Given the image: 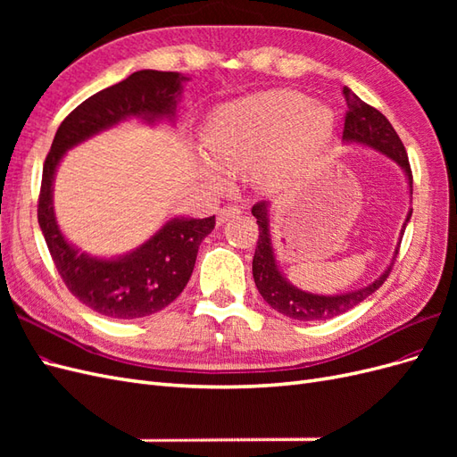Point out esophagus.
<instances>
[{
    "label": "esophagus",
    "instance_id": "esophagus-1",
    "mask_svg": "<svg viewBox=\"0 0 457 457\" xmlns=\"http://www.w3.org/2000/svg\"><path fill=\"white\" fill-rule=\"evenodd\" d=\"M240 213H242L240 207H237V205H225V207H220L219 213H217V225H225L227 220H230V219H234V217H238Z\"/></svg>",
    "mask_w": 457,
    "mask_h": 457
}]
</instances>
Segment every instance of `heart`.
Wrapping results in <instances>:
<instances>
[{
    "label": "heart",
    "instance_id": "obj_1",
    "mask_svg": "<svg viewBox=\"0 0 457 457\" xmlns=\"http://www.w3.org/2000/svg\"><path fill=\"white\" fill-rule=\"evenodd\" d=\"M336 131L334 112L307 95L270 89L215 106L205 118L198 165L215 183L225 171L252 170L253 183L265 192L292 187L309 163L329 145Z\"/></svg>",
    "mask_w": 457,
    "mask_h": 457
}]
</instances>
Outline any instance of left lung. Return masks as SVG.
I'll use <instances>...</instances> for the list:
<instances>
[{"mask_svg": "<svg viewBox=\"0 0 457 457\" xmlns=\"http://www.w3.org/2000/svg\"><path fill=\"white\" fill-rule=\"evenodd\" d=\"M345 103H347V118H345V129H343V143L345 145H356L370 150H376L379 154L393 160L400 170L404 171L406 185L411 196V170L406 156V150L403 141L398 139L396 131L379 110L366 104L361 96H356L347 86L343 87ZM253 217L259 225V240L253 255V280L259 289L261 297L265 299L269 305L278 311L280 314L294 318V320H329V318L339 316L343 312L351 311L358 303H362L368 295H371L376 289L386 280L389 276L395 259L398 255V245L403 240V234L406 225L410 223L411 207L406 213V219L398 234V242L395 247V253L389 261V265L378 276L376 280L370 284L351 289V292L343 294H312L305 292L297 286H294L286 278L284 270L280 269V262L276 259L274 244H272V227H270V204L259 202L252 210Z\"/></svg>", "mask_w": 457, "mask_h": 457, "instance_id": "left-lung-1", "label": "left lung"}]
</instances>
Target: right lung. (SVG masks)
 <instances>
[{
	"label": "right lung",
	"mask_w": 457,
	"mask_h": 457,
	"mask_svg": "<svg viewBox=\"0 0 457 457\" xmlns=\"http://www.w3.org/2000/svg\"><path fill=\"white\" fill-rule=\"evenodd\" d=\"M188 79L179 72H135L89 96L54 133L41 177L37 223L68 289L99 314L133 320L173 303L190 280L202 240L215 228V215H175L128 253L91 255L68 240L59 227L53 207L54 175L68 150L121 121L139 120L150 128L175 123L177 104Z\"/></svg>",
	"instance_id": "obj_1"
}]
</instances>
